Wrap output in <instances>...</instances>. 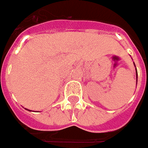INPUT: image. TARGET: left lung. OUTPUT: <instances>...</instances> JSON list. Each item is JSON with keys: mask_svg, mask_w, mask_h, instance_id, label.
<instances>
[{"mask_svg": "<svg viewBox=\"0 0 148 148\" xmlns=\"http://www.w3.org/2000/svg\"><path fill=\"white\" fill-rule=\"evenodd\" d=\"M136 72H137V70H136ZM137 78H138V77H137Z\"/></svg>", "mask_w": 148, "mask_h": 148, "instance_id": "obj_1", "label": "left lung"}]
</instances>
